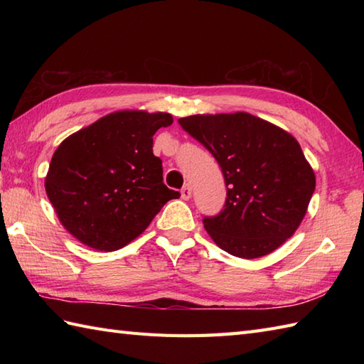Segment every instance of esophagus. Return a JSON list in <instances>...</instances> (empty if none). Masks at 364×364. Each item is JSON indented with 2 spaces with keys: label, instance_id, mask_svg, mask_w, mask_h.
<instances>
[{
  "label": "esophagus",
  "instance_id": "1",
  "mask_svg": "<svg viewBox=\"0 0 364 364\" xmlns=\"http://www.w3.org/2000/svg\"><path fill=\"white\" fill-rule=\"evenodd\" d=\"M191 196H192V189H191L189 184H186V186L181 188V198L183 200H189Z\"/></svg>",
  "mask_w": 364,
  "mask_h": 364
}]
</instances>
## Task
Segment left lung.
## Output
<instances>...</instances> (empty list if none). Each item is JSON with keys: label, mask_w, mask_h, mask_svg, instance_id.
Masks as SVG:
<instances>
[{"label": "left lung", "mask_w": 364, "mask_h": 364, "mask_svg": "<svg viewBox=\"0 0 364 364\" xmlns=\"http://www.w3.org/2000/svg\"><path fill=\"white\" fill-rule=\"evenodd\" d=\"M178 123L213 154L225 178L223 210L203 218L213 241L233 257L253 259L289 239L316 188L296 139L247 112L189 115Z\"/></svg>", "instance_id": "obj_1"}]
</instances>
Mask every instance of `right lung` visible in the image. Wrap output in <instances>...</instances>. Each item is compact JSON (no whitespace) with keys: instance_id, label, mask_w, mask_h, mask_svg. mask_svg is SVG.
Listing matches in <instances>:
<instances>
[{"instance_id":"add662e5","label":"right lung","mask_w":364,"mask_h":364,"mask_svg":"<svg viewBox=\"0 0 364 364\" xmlns=\"http://www.w3.org/2000/svg\"><path fill=\"white\" fill-rule=\"evenodd\" d=\"M167 112L119 111L68 136L54 151L45 191L64 228L92 249L119 250L180 192L162 183L153 136Z\"/></svg>"}]
</instances>
